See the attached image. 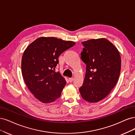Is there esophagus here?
Returning <instances> with one entry per match:
<instances>
[{"label":"esophagus","instance_id":"obj_1","mask_svg":"<svg viewBox=\"0 0 135 135\" xmlns=\"http://www.w3.org/2000/svg\"><path fill=\"white\" fill-rule=\"evenodd\" d=\"M73 80H74V79H73V77L69 78V82H72L73 81Z\"/></svg>","mask_w":135,"mask_h":135}]
</instances>
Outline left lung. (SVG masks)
<instances>
[{
    "label": "left lung",
    "mask_w": 135,
    "mask_h": 135,
    "mask_svg": "<svg viewBox=\"0 0 135 135\" xmlns=\"http://www.w3.org/2000/svg\"><path fill=\"white\" fill-rule=\"evenodd\" d=\"M85 47L81 58L86 64L84 81L79 89L82 98L90 103L104 99L118 80L121 59L119 52L105 38L82 42Z\"/></svg>",
    "instance_id": "left-lung-1"
}]
</instances>
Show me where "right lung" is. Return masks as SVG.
Here are the masks:
<instances>
[{"instance_id":"1","label":"right lung","mask_w":135,"mask_h":135,"mask_svg":"<svg viewBox=\"0 0 135 135\" xmlns=\"http://www.w3.org/2000/svg\"><path fill=\"white\" fill-rule=\"evenodd\" d=\"M75 44L56 37H40L25 49L22 74L30 92L41 103H52L60 97L66 81L59 72H55L58 58Z\"/></svg>"}]
</instances>
